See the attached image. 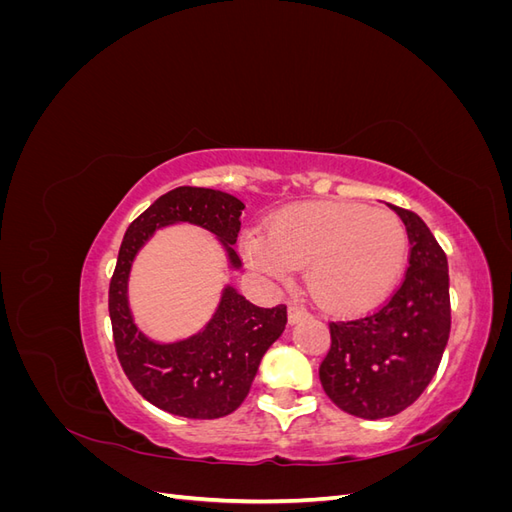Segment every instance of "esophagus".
<instances>
[{
  "instance_id": "obj_1",
  "label": "esophagus",
  "mask_w": 512,
  "mask_h": 512,
  "mask_svg": "<svg viewBox=\"0 0 512 512\" xmlns=\"http://www.w3.org/2000/svg\"><path fill=\"white\" fill-rule=\"evenodd\" d=\"M307 316H309V312H307V309H305L301 303H290V305H288V322H290V324L299 322V320H303V318H307Z\"/></svg>"
}]
</instances>
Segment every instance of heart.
<instances>
[{
    "label": "heart",
    "mask_w": 512,
    "mask_h": 512,
    "mask_svg": "<svg viewBox=\"0 0 512 512\" xmlns=\"http://www.w3.org/2000/svg\"><path fill=\"white\" fill-rule=\"evenodd\" d=\"M247 265L271 280L307 267V286L335 312H365L397 284L408 232L397 213L359 203H312L275 215L243 237Z\"/></svg>",
    "instance_id": "1"
}]
</instances>
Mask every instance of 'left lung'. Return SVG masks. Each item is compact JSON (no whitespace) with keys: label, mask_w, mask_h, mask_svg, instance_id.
I'll list each match as a JSON object with an SVG mask.
<instances>
[{"label":"left lung","mask_w":512,"mask_h":512,"mask_svg":"<svg viewBox=\"0 0 512 512\" xmlns=\"http://www.w3.org/2000/svg\"><path fill=\"white\" fill-rule=\"evenodd\" d=\"M389 207L412 245L404 282L376 312L329 322L331 348L320 363L333 404L369 421L395 416L421 397L451 333L446 254L414 211Z\"/></svg>","instance_id":"8db88e82"}]
</instances>
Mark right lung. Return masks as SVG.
<instances>
[{
	"label": "right lung",
	"mask_w": 512,
	"mask_h": 512,
	"mask_svg": "<svg viewBox=\"0 0 512 512\" xmlns=\"http://www.w3.org/2000/svg\"><path fill=\"white\" fill-rule=\"evenodd\" d=\"M239 198L220 190L181 185L160 196L128 226L108 286V314L117 359L134 389L149 404L185 418H220L235 412L250 393L260 359L286 329V305L258 307L232 286L207 327L181 342L158 344L138 331L128 303L132 260L162 226L190 222L207 228L226 247L232 269L241 228Z\"/></svg>",
	"instance_id": "1"
}]
</instances>
